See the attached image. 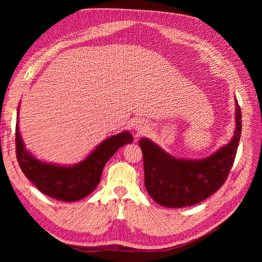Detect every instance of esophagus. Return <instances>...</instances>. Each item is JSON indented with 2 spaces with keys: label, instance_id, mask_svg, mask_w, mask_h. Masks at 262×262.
Returning <instances> with one entry per match:
<instances>
[{
  "label": "esophagus",
  "instance_id": "1",
  "mask_svg": "<svg viewBox=\"0 0 262 262\" xmlns=\"http://www.w3.org/2000/svg\"><path fill=\"white\" fill-rule=\"evenodd\" d=\"M134 129H136L138 132L141 133V132H144V130L146 128H145V124L143 122H140L139 121V122H137L136 124H134Z\"/></svg>",
  "mask_w": 262,
  "mask_h": 262
}]
</instances>
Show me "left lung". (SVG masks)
<instances>
[{
	"label": "left lung",
	"mask_w": 262,
	"mask_h": 262,
	"mask_svg": "<svg viewBox=\"0 0 262 262\" xmlns=\"http://www.w3.org/2000/svg\"><path fill=\"white\" fill-rule=\"evenodd\" d=\"M236 101V129L228 144L203 160H179L148 139L139 144L143 153L145 188L152 199L166 208L191 207L223 186L231 170L242 133V112Z\"/></svg>",
	"instance_id": "8db88e82"
}]
</instances>
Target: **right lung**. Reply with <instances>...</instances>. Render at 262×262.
I'll use <instances>...</instances> for the list:
<instances>
[{
    "label": "right lung",
    "instance_id": "1",
    "mask_svg": "<svg viewBox=\"0 0 262 262\" xmlns=\"http://www.w3.org/2000/svg\"><path fill=\"white\" fill-rule=\"evenodd\" d=\"M133 137L128 131L106 139L85 160L73 166H60L36 160L25 148L19 134L18 114L15 132L16 157L21 171L39 191L66 202L81 200L93 192L100 181L105 164Z\"/></svg>",
    "mask_w": 262,
    "mask_h": 262
}]
</instances>
